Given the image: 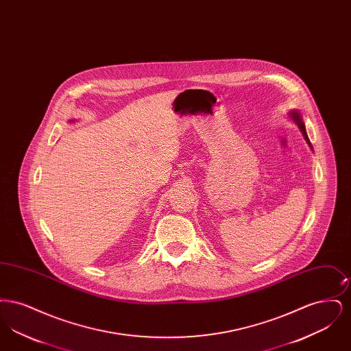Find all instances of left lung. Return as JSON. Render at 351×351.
I'll return each mask as SVG.
<instances>
[{
  "instance_id": "1",
  "label": "left lung",
  "mask_w": 351,
  "mask_h": 351,
  "mask_svg": "<svg viewBox=\"0 0 351 351\" xmlns=\"http://www.w3.org/2000/svg\"><path fill=\"white\" fill-rule=\"evenodd\" d=\"M291 117H292V119L295 121V123L299 126V129L301 130V133H302V135H304V139L306 141V143L309 145V147L312 149V143L309 142V138H308V134H306V132H305V125H304V122H302V119H301L300 113H298V112H292L291 113ZM313 150V149H312Z\"/></svg>"
}]
</instances>
